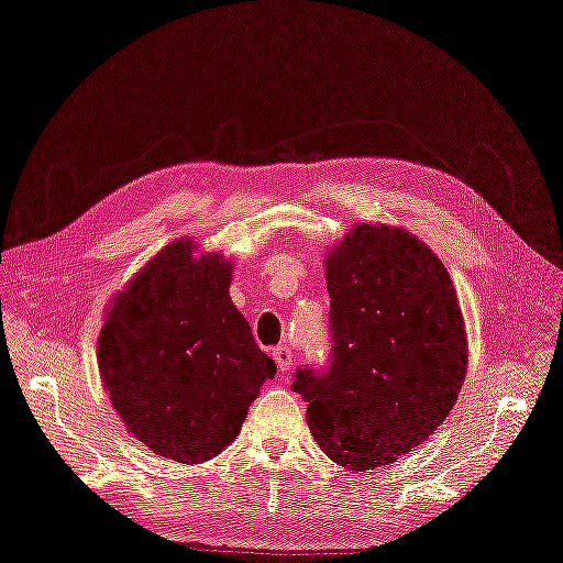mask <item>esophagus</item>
Returning <instances> with one entry per match:
<instances>
[{
    "label": "esophagus",
    "mask_w": 563,
    "mask_h": 563,
    "mask_svg": "<svg viewBox=\"0 0 563 563\" xmlns=\"http://www.w3.org/2000/svg\"><path fill=\"white\" fill-rule=\"evenodd\" d=\"M272 356H275V362H277V368H279L282 373H286V371H291V366H294V352H291V347H286V345H279L277 350H272Z\"/></svg>",
    "instance_id": "esophagus-1"
}]
</instances>
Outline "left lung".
Masks as SVG:
<instances>
[{
    "label": "left lung",
    "instance_id": "left-lung-1",
    "mask_svg": "<svg viewBox=\"0 0 563 563\" xmlns=\"http://www.w3.org/2000/svg\"><path fill=\"white\" fill-rule=\"evenodd\" d=\"M331 364L296 371L308 424L335 465L397 463L446 420L467 376V331L449 269L416 234L356 223L327 253Z\"/></svg>",
    "mask_w": 563,
    "mask_h": 563
}]
</instances>
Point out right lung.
Masks as SVG:
<instances>
[{"instance_id":"1","label":"right lung","mask_w":563,"mask_h":563,"mask_svg":"<svg viewBox=\"0 0 563 563\" xmlns=\"http://www.w3.org/2000/svg\"><path fill=\"white\" fill-rule=\"evenodd\" d=\"M234 263L187 236L117 291L98 335V371L124 428L157 455L207 463L242 430L277 364L230 298Z\"/></svg>"}]
</instances>
